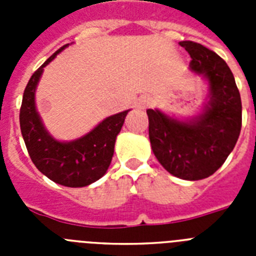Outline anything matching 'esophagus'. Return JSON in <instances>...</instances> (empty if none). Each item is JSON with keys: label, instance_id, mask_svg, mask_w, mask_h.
Listing matches in <instances>:
<instances>
[{"label": "esophagus", "instance_id": "esophagus-1", "mask_svg": "<svg viewBox=\"0 0 256 256\" xmlns=\"http://www.w3.org/2000/svg\"><path fill=\"white\" fill-rule=\"evenodd\" d=\"M148 104H150V100H148V97H142V98H140V101H138V106L141 108H148Z\"/></svg>", "mask_w": 256, "mask_h": 256}]
</instances>
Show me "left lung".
Instances as JSON below:
<instances>
[{"label":"left lung","mask_w":256,"mask_h":256,"mask_svg":"<svg viewBox=\"0 0 256 256\" xmlns=\"http://www.w3.org/2000/svg\"><path fill=\"white\" fill-rule=\"evenodd\" d=\"M180 46L191 56V69L210 84V104L190 122H178L148 108V137L156 159L182 180L210 177L227 160L242 126V105L234 76L216 52L192 40Z\"/></svg>","instance_id":"1"}]
</instances>
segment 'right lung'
Here are the masks:
<instances>
[{
  "mask_svg": "<svg viewBox=\"0 0 256 256\" xmlns=\"http://www.w3.org/2000/svg\"><path fill=\"white\" fill-rule=\"evenodd\" d=\"M64 47L50 56L29 79L20 108V130L32 162L40 173L62 186L84 187L100 180L108 170L114 155L115 138L128 112L106 118L76 141L65 144L52 138L36 112L34 91L44 68Z\"/></svg>",
  "mask_w": 256,
  "mask_h": 256,
  "instance_id": "obj_1",
  "label": "right lung"
}]
</instances>
